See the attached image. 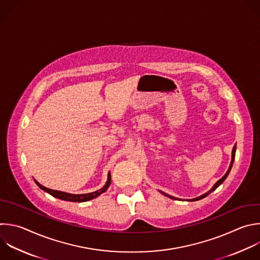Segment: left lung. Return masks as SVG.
<instances>
[{"label": "left lung", "mask_w": 260, "mask_h": 260, "mask_svg": "<svg viewBox=\"0 0 260 260\" xmlns=\"http://www.w3.org/2000/svg\"><path fill=\"white\" fill-rule=\"evenodd\" d=\"M235 154H236V146H234V148H233V152H232V161H231V164H230V167H229V169H228V171H226V174L219 180V181H217L216 182V184L212 187V189L210 190V191H208L207 193H205L204 195H202V196H200V197H198V198H195V199H192V201H197V200H200V199H203V198H205L206 196H208L211 192H213L217 187H219L222 183H223V181L226 179V177L229 176V174H230V171H231V168H232V166H233V163H234V160H235ZM162 193V192H161ZM163 195H165V196H167V197H169V198H171V199H176L175 197H171V196H169V195H167V194H165V193H162ZM177 200V199H176Z\"/></svg>", "instance_id": "1"}]
</instances>
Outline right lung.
I'll use <instances>...</instances> for the list:
<instances>
[{
	"mask_svg": "<svg viewBox=\"0 0 260 260\" xmlns=\"http://www.w3.org/2000/svg\"><path fill=\"white\" fill-rule=\"evenodd\" d=\"M36 184L42 189L44 190L45 192L49 193L50 195H52L53 197H56L58 199H61V200H65V201H71V202H85V201H89V200H92L96 197H98L99 195H101L102 193H104L108 187L110 186L111 184V176H110V172L108 174V180H107V183L106 185L96 191V192H93V193H89V194H80V195H73V194H69V193H65V192H61V191H55V190H51V189H48L44 186H42L41 184H39L37 181H35Z\"/></svg>",
	"mask_w": 260,
	"mask_h": 260,
	"instance_id": "obj_1",
	"label": "right lung"
}]
</instances>
